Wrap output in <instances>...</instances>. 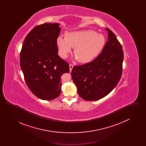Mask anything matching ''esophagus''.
<instances>
[{
    "label": "esophagus",
    "mask_w": 146,
    "mask_h": 146,
    "mask_svg": "<svg viewBox=\"0 0 146 146\" xmlns=\"http://www.w3.org/2000/svg\"><path fill=\"white\" fill-rule=\"evenodd\" d=\"M73 64H70V72H71L72 71V70L73 69Z\"/></svg>",
    "instance_id": "34e87169"
}]
</instances>
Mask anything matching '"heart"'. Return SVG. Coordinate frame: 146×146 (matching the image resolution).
<instances>
[{"label":"heart","instance_id":"b5f03b06","mask_svg":"<svg viewBox=\"0 0 146 146\" xmlns=\"http://www.w3.org/2000/svg\"><path fill=\"white\" fill-rule=\"evenodd\" d=\"M104 35L92 30L76 31L59 36L56 40L58 55L66 58L74 48V54L79 62H90L100 54L106 45Z\"/></svg>","mask_w":146,"mask_h":146}]
</instances>
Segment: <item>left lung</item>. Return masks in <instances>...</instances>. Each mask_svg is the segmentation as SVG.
<instances>
[{"label": "left lung", "mask_w": 146, "mask_h": 146, "mask_svg": "<svg viewBox=\"0 0 146 146\" xmlns=\"http://www.w3.org/2000/svg\"><path fill=\"white\" fill-rule=\"evenodd\" d=\"M108 32V41L102 52L92 62L74 66L72 77L80 97L96 101L107 96L117 85L122 74L124 53L112 31Z\"/></svg>", "instance_id": "left-lung-1"}]
</instances>
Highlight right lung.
Returning <instances> with one entry per match:
<instances>
[{
  "label": "right lung",
  "mask_w": 146,
  "mask_h": 146,
  "mask_svg": "<svg viewBox=\"0 0 146 146\" xmlns=\"http://www.w3.org/2000/svg\"><path fill=\"white\" fill-rule=\"evenodd\" d=\"M60 23L36 26L25 39L20 53V66L26 83L36 97L51 100L61 92V76L70 72L69 64L58 55L56 40Z\"/></svg>",
  "instance_id": "obj_1"
}]
</instances>
